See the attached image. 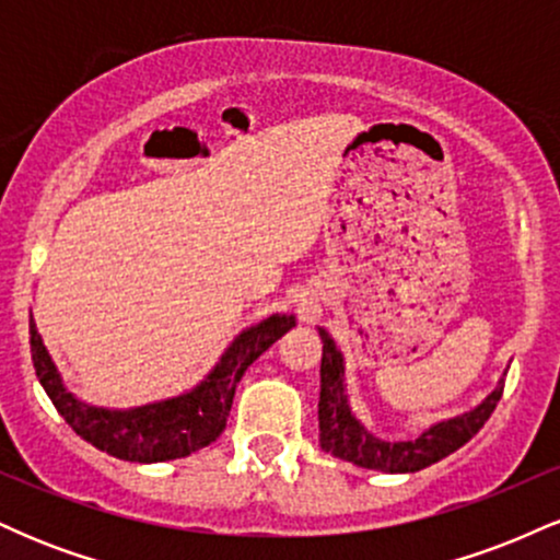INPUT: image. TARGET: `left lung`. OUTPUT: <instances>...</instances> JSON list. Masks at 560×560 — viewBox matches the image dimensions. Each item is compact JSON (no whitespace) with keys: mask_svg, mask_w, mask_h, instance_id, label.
I'll use <instances>...</instances> for the list:
<instances>
[{"mask_svg":"<svg viewBox=\"0 0 560 560\" xmlns=\"http://www.w3.org/2000/svg\"><path fill=\"white\" fill-rule=\"evenodd\" d=\"M318 337L324 342L320 358V397H318V442L320 450L331 453L334 458L350 460L361 468H374L384 474H413L421 468L447 458L458 447H464L474 434L490 419L494 405L503 395L505 378L481 400L477 408L453 419L436 421L416 436V440L389 442L371 434L365 423L352 413L350 395L345 382V355L331 334L318 326Z\"/></svg>","mask_w":560,"mask_h":560,"instance_id":"obj_1","label":"left lung"}]
</instances>
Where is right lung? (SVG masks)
<instances>
[{"instance_id": "right-lung-1", "label": "right lung", "mask_w": 560, "mask_h": 560, "mask_svg": "<svg viewBox=\"0 0 560 560\" xmlns=\"http://www.w3.org/2000/svg\"><path fill=\"white\" fill-rule=\"evenodd\" d=\"M294 326V316L273 313L260 324L240 331L226 347L221 361L197 387L168 397V400L137 405V408H96L68 392L60 371L44 347L34 316H31V358L44 392L68 421L75 434L89 445L113 458L131 464H163L186 458L199 447H208L226 429L234 392L244 371L258 361L262 352Z\"/></svg>"}]
</instances>
